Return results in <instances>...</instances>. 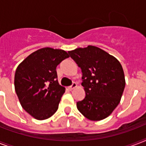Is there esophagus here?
Masks as SVG:
<instances>
[{
	"label": "esophagus",
	"mask_w": 146,
	"mask_h": 146,
	"mask_svg": "<svg viewBox=\"0 0 146 146\" xmlns=\"http://www.w3.org/2000/svg\"><path fill=\"white\" fill-rule=\"evenodd\" d=\"M76 86H77L76 83V82H73V84L71 85L69 87V89H70V90H73V89H74L75 88H76Z\"/></svg>",
	"instance_id": "obj_1"
}]
</instances>
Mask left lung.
Instances as JSON below:
<instances>
[{
    "label": "left lung",
    "mask_w": 146,
    "mask_h": 146,
    "mask_svg": "<svg viewBox=\"0 0 146 146\" xmlns=\"http://www.w3.org/2000/svg\"><path fill=\"white\" fill-rule=\"evenodd\" d=\"M82 70V86L86 97L76 103L78 110L94 121L108 117L120 102L125 76L116 57L92 45L68 51Z\"/></svg>",
    "instance_id": "obj_1"
}]
</instances>
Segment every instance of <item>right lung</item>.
I'll use <instances>...</instances> for the list:
<instances>
[{"mask_svg": "<svg viewBox=\"0 0 146 146\" xmlns=\"http://www.w3.org/2000/svg\"><path fill=\"white\" fill-rule=\"evenodd\" d=\"M67 57L65 50L43 48L17 66L15 91L23 108L35 119H48L57 111L65 88L57 81L56 67Z\"/></svg>", "mask_w": 146, "mask_h": 146, "instance_id": "obj_1", "label": "right lung"}]
</instances>
